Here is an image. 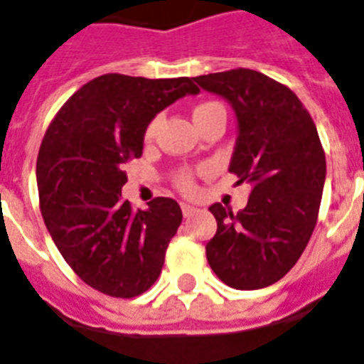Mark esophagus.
<instances>
[{
    "instance_id": "34e87169",
    "label": "esophagus",
    "mask_w": 364,
    "mask_h": 364,
    "mask_svg": "<svg viewBox=\"0 0 364 364\" xmlns=\"http://www.w3.org/2000/svg\"><path fill=\"white\" fill-rule=\"evenodd\" d=\"M181 210H183V216H191L196 213V207L188 205V203H181Z\"/></svg>"
}]
</instances>
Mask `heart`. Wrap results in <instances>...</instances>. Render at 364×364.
Instances as JSON below:
<instances>
[{
    "instance_id": "obj_1",
    "label": "heart",
    "mask_w": 364,
    "mask_h": 364,
    "mask_svg": "<svg viewBox=\"0 0 364 364\" xmlns=\"http://www.w3.org/2000/svg\"><path fill=\"white\" fill-rule=\"evenodd\" d=\"M216 107H222V105L216 102L200 103V105L194 109V118H198V116H201V114H205V112H209L210 109H216ZM159 122H161V118H159V116H155L154 120L146 125V131H144L146 140L154 139L155 133H157V129H159ZM173 185H176L177 191L185 192V194H191V192L196 191V176H194V172H192V170H188V168H181V170H177L176 176H173Z\"/></svg>"
}]
</instances>
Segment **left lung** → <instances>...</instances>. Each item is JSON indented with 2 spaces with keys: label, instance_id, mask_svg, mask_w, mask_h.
<instances>
[{
  "label": "left lung",
  "instance_id": "obj_1",
  "mask_svg": "<svg viewBox=\"0 0 364 364\" xmlns=\"http://www.w3.org/2000/svg\"><path fill=\"white\" fill-rule=\"evenodd\" d=\"M225 97L239 120L229 172L252 187L233 215L210 205L216 235L207 242L210 268L225 285L255 291L294 267L318 220L326 154L309 111L287 85L250 68L194 77Z\"/></svg>",
  "mask_w": 364,
  "mask_h": 364
}]
</instances>
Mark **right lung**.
I'll list each match as a JSON object with an SVG mask.
<instances>
[{
    "mask_svg": "<svg viewBox=\"0 0 364 364\" xmlns=\"http://www.w3.org/2000/svg\"><path fill=\"white\" fill-rule=\"evenodd\" d=\"M196 92L191 77L105 73L79 88L46 131L36 157L46 228L68 267L97 292L135 298L161 276L181 209L172 198L133 209L122 200L124 168L142 155L151 118Z\"/></svg>",
    "mask_w": 364,
    "mask_h": 364,
    "instance_id": "add662e5",
    "label": "right lung"
}]
</instances>
